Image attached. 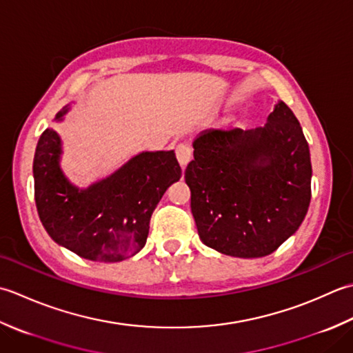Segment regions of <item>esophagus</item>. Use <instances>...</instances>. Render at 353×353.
Masks as SVG:
<instances>
[{
    "label": "esophagus",
    "instance_id": "1",
    "mask_svg": "<svg viewBox=\"0 0 353 353\" xmlns=\"http://www.w3.org/2000/svg\"><path fill=\"white\" fill-rule=\"evenodd\" d=\"M176 158H178V163L181 164V168L184 169L189 161L192 160V148L189 145H185V143H181V145L176 146Z\"/></svg>",
    "mask_w": 353,
    "mask_h": 353
}]
</instances>
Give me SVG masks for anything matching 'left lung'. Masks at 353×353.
Returning a JSON list of instances; mask_svg holds the SVG:
<instances>
[{
  "label": "left lung",
  "instance_id": "obj_1",
  "mask_svg": "<svg viewBox=\"0 0 353 353\" xmlns=\"http://www.w3.org/2000/svg\"><path fill=\"white\" fill-rule=\"evenodd\" d=\"M184 178L198 234L233 257H263L297 232L311 203V154L283 102L265 126L207 129Z\"/></svg>",
  "mask_w": 353,
  "mask_h": 353
}]
</instances>
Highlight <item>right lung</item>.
<instances>
[{"mask_svg": "<svg viewBox=\"0 0 353 353\" xmlns=\"http://www.w3.org/2000/svg\"><path fill=\"white\" fill-rule=\"evenodd\" d=\"M68 105L56 114L62 121ZM54 129L39 137L33 160L34 201L48 236L77 256L120 262L145 247L150 216L170 184L181 178L174 150L140 152L114 174L81 189L61 169Z\"/></svg>", "mask_w": 353, "mask_h": 353, "instance_id": "1", "label": "right lung"}]
</instances>
